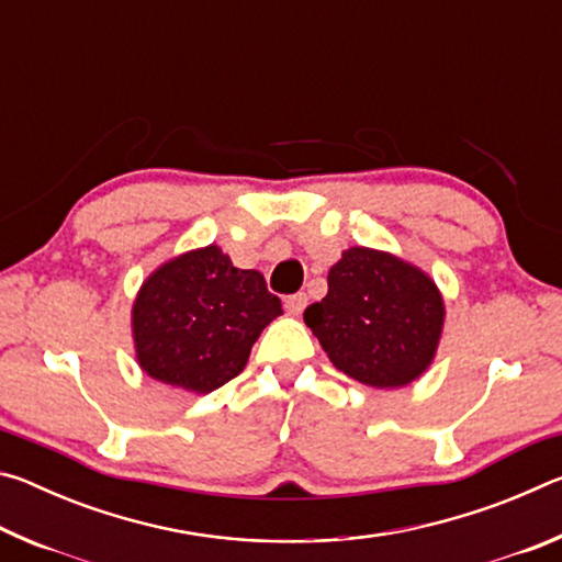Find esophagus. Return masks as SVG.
Wrapping results in <instances>:
<instances>
[{
	"label": "esophagus",
	"mask_w": 562,
	"mask_h": 562,
	"mask_svg": "<svg viewBox=\"0 0 562 562\" xmlns=\"http://www.w3.org/2000/svg\"><path fill=\"white\" fill-rule=\"evenodd\" d=\"M284 307H288L290 315H302L304 307H307V294H304V292L290 294V297L284 300Z\"/></svg>",
	"instance_id": "esophagus-1"
}]
</instances>
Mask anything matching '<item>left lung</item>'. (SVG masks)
<instances>
[{
	"label": "left lung",
	"instance_id": "left-lung-1",
	"mask_svg": "<svg viewBox=\"0 0 562 562\" xmlns=\"http://www.w3.org/2000/svg\"><path fill=\"white\" fill-rule=\"evenodd\" d=\"M327 284V297L304 310V322L339 372L398 389L429 369L446 315L429 274L392 252L349 247Z\"/></svg>",
	"mask_w": 562,
	"mask_h": 562
}]
</instances>
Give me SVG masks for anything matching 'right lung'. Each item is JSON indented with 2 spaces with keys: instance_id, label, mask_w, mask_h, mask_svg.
<instances>
[{
  "instance_id": "obj_1",
  "label": "right lung",
  "mask_w": 562,
  "mask_h": 562,
  "mask_svg": "<svg viewBox=\"0 0 562 562\" xmlns=\"http://www.w3.org/2000/svg\"><path fill=\"white\" fill-rule=\"evenodd\" d=\"M282 315L258 270L217 245L168 260L140 284L131 327L140 369L156 382L211 394L243 372L260 331Z\"/></svg>"
}]
</instances>
